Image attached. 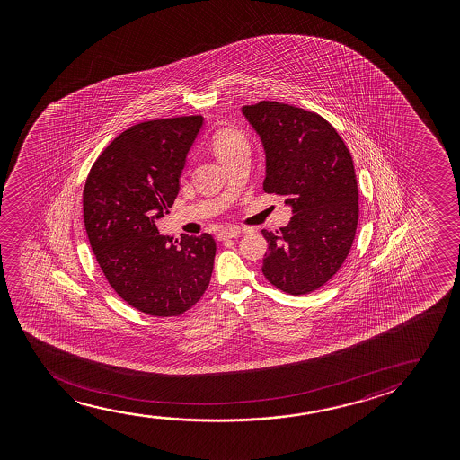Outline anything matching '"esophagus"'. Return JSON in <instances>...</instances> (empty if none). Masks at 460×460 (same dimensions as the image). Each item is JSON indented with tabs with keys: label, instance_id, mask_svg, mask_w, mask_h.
Instances as JSON below:
<instances>
[{
	"label": "esophagus",
	"instance_id": "1",
	"mask_svg": "<svg viewBox=\"0 0 460 460\" xmlns=\"http://www.w3.org/2000/svg\"><path fill=\"white\" fill-rule=\"evenodd\" d=\"M240 235V229L239 227L235 226H229L226 227V229H223V231H220L218 233V240H229V239H235V237H239Z\"/></svg>",
	"mask_w": 460,
	"mask_h": 460
}]
</instances>
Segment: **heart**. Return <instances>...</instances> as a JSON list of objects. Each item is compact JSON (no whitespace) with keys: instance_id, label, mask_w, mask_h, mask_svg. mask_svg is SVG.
Masks as SVG:
<instances>
[{"instance_id":"b5f03b06","label":"heart","mask_w":460,"mask_h":460,"mask_svg":"<svg viewBox=\"0 0 460 460\" xmlns=\"http://www.w3.org/2000/svg\"><path fill=\"white\" fill-rule=\"evenodd\" d=\"M212 147H214L215 155L220 158V162L223 164L229 158L235 157L240 152L250 151V143H248L245 133L239 128L225 127L214 133Z\"/></svg>"}]
</instances>
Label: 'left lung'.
Listing matches in <instances>:
<instances>
[{
    "mask_svg": "<svg viewBox=\"0 0 460 460\" xmlns=\"http://www.w3.org/2000/svg\"><path fill=\"white\" fill-rule=\"evenodd\" d=\"M242 113L265 151V193L292 206L288 226L262 231L269 250L262 273L275 288L305 296L344 264L358 225V187L346 143L321 114L279 102Z\"/></svg>",
    "mask_w": 460,
    "mask_h": 460,
    "instance_id": "obj_1",
    "label": "left lung"
}]
</instances>
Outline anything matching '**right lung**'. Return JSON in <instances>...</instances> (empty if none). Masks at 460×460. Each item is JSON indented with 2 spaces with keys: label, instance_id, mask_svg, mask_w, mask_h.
Segmentation results:
<instances>
[{
  "label": "right lung",
  "instance_id": "right-lung-1",
  "mask_svg": "<svg viewBox=\"0 0 460 460\" xmlns=\"http://www.w3.org/2000/svg\"><path fill=\"white\" fill-rule=\"evenodd\" d=\"M202 116L139 122L97 157L83 190L89 243L114 292L145 314L174 317L199 302L214 270L210 234L160 235Z\"/></svg>",
  "mask_w": 460,
  "mask_h": 460
}]
</instances>
